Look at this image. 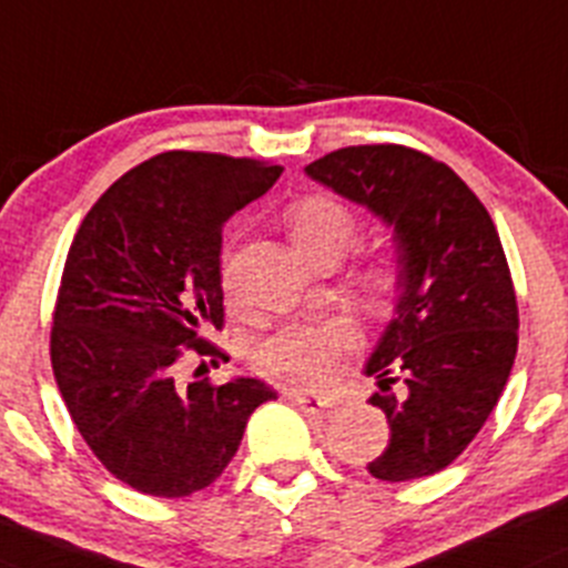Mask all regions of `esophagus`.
Returning <instances> with one entry per match:
<instances>
[{
  "instance_id": "34e87169",
  "label": "esophagus",
  "mask_w": 568,
  "mask_h": 568,
  "mask_svg": "<svg viewBox=\"0 0 568 568\" xmlns=\"http://www.w3.org/2000/svg\"><path fill=\"white\" fill-rule=\"evenodd\" d=\"M290 398H293V404L298 409H304V413H312V415H321L326 413L328 404L323 402V398L317 396H310V393H290Z\"/></svg>"
}]
</instances>
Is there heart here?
Returning a JSON list of instances; mask_svg holds the SVG:
<instances>
[{
	"label": "heart",
	"mask_w": 568,
	"mask_h": 568,
	"mask_svg": "<svg viewBox=\"0 0 568 568\" xmlns=\"http://www.w3.org/2000/svg\"><path fill=\"white\" fill-rule=\"evenodd\" d=\"M287 231L310 262L337 256L351 245L356 220L351 209L326 194H310L287 209ZM371 295H390L398 284V267L390 258H374L362 270ZM356 343L351 323L323 321L312 326H287L258 343L253 362L258 374L278 385L321 387L334 376L339 356Z\"/></svg>",
	"instance_id": "1"
}]
</instances>
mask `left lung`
Segmentation results:
<instances>
[{
    "label": "left lung",
    "mask_w": 568,
    "mask_h": 568,
    "mask_svg": "<svg viewBox=\"0 0 568 568\" xmlns=\"http://www.w3.org/2000/svg\"><path fill=\"white\" fill-rule=\"evenodd\" d=\"M306 175L379 214L398 245L402 301L365 368L390 443L368 471L385 483L443 471L494 413L516 359V290L494 220L452 166L404 144L334 150Z\"/></svg>",
    "instance_id": "1"
}]
</instances>
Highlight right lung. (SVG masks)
I'll use <instances>...</instances> for the list:
<instances>
[{"label":"right lung","instance_id":"right-lung-1","mask_svg":"<svg viewBox=\"0 0 568 568\" xmlns=\"http://www.w3.org/2000/svg\"><path fill=\"white\" fill-rule=\"evenodd\" d=\"M278 164L166 150L97 200L74 234L52 312L58 390L97 460L139 494L181 499L236 455L264 382H183L223 359V225L262 197ZM206 371L197 365L194 376Z\"/></svg>","mask_w":568,"mask_h":568}]
</instances>
